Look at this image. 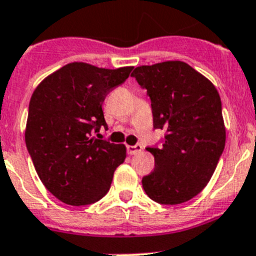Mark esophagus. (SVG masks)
Instances as JSON below:
<instances>
[{"mask_svg":"<svg viewBox=\"0 0 256 256\" xmlns=\"http://www.w3.org/2000/svg\"><path fill=\"white\" fill-rule=\"evenodd\" d=\"M142 151V146L140 144H135V146H128V152L130 155H135V154H139Z\"/></svg>","mask_w":256,"mask_h":256,"instance_id":"obj_1","label":"esophagus"}]
</instances>
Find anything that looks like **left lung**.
Instances as JSON below:
<instances>
[{
    "mask_svg": "<svg viewBox=\"0 0 256 256\" xmlns=\"http://www.w3.org/2000/svg\"><path fill=\"white\" fill-rule=\"evenodd\" d=\"M132 76L151 100L154 128L166 132L160 147L146 148L155 168L142 178L143 189L164 205L189 201L206 186L225 148L217 89L178 60L140 66Z\"/></svg>",
    "mask_w": 256,
    "mask_h": 256,
    "instance_id": "left-lung-1",
    "label": "left lung"
}]
</instances>
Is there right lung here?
Returning <instances> with one entry per match:
<instances>
[{
    "label": "right lung",
    "mask_w": 256,
    "mask_h": 256,
    "mask_svg": "<svg viewBox=\"0 0 256 256\" xmlns=\"http://www.w3.org/2000/svg\"><path fill=\"white\" fill-rule=\"evenodd\" d=\"M132 70L70 63L47 76L31 96L27 151L42 182L62 202L80 206L101 200L124 162V144L92 134L108 128L102 102Z\"/></svg>",
    "instance_id": "right-lung-1"
}]
</instances>
